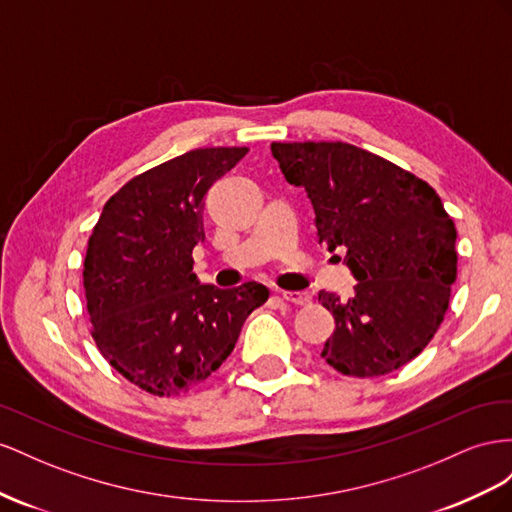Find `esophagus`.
I'll list each match as a JSON object with an SVG mask.
<instances>
[{"instance_id": "1", "label": "esophagus", "mask_w": 512, "mask_h": 512, "mask_svg": "<svg viewBox=\"0 0 512 512\" xmlns=\"http://www.w3.org/2000/svg\"><path fill=\"white\" fill-rule=\"evenodd\" d=\"M281 298L285 302H291V304H298V306H304L311 302V296L306 294V291H281Z\"/></svg>"}]
</instances>
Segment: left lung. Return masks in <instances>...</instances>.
I'll return each mask as SVG.
<instances>
[{
  "mask_svg": "<svg viewBox=\"0 0 512 512\" xmlns=\"http://www.w3.org/2000/svg\"><path fill=\"white\" fill-rule=\"evenodd\" d=\"M285 180L302 186L315 210L319 244L343 248L354 298L317 300L334 317L321 349L352 377L401 369L444 321L457 279V229L433 188L390 160L343 141L272 143Z\"/></svg>",
  "mask_w": 512,
  "mask_h": 512,
  "instance_id": "1",
  "label": "left lung"
}]
</instances>
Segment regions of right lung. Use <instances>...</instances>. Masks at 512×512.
Listing matches in <instances>:
<instances>
[{
	"mask_svg": "<svg viewBox=\"0 0 512 512\" xmlns=\"http://www.w3.org/2000/svg\"><path fill=\"white\" fill-rule=\"evenodd\" d=\"M246 152L191 150L135 175L105 203L87 240L83 287L96 347L154 397H175L210 377L270 296L255 281L201 285L193 272L203 197Z\"/></svg>",
	"mask_w": 512,
	"mask_h": 512,
	"instance_id": "1",
	"label": "right lung"
}]
</instances>
